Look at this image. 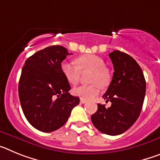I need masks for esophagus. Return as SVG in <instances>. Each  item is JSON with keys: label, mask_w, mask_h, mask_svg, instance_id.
I'll use <instances>...</instances> for the list:
<instances>
[{"label": "esophagus", "mask_w": 160, "mask_h": 160, "mask_svg": "<svg viewBox=\"0 0 160 160\" xmlns=\"http://www.w3.org/2000/svg\"><path fill=\"white\" fill-rule=\"evenodd\" d=\"M80 102H81L82 104H84V103L87 102V101H86L85 99H81V100H80Z\"/></svg>", "instance_id": "1"}]
</instances>
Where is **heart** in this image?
<instances>
[{
    "label": "heart",
    "instance_id": "b5f03b06",
    "mask_svg": "<svg viewBox=\"0 0 160 160\" xmlns=\"http://www.w3.org/2000/svg\"><path fill=\"white\" fill-rule=\"evenodd\" d=\"M76 66L67 62L61 64V70L68 82L76 84L79 81L80 72L90 71L89 85H82L73 89V94L82 99H92L99 94L100 87H107L111 82V73L104 66L102 58L94 54H85L75 59Z\"/></svg>",
    "mask_w": 160,
    "mask_h": 160
}]
</instances>
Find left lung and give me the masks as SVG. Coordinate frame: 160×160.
Masks as SVG:
<instances>
[{
  "label": "left lung",
  "mask_w": 160,
  "mask_h": 160,
  "mask_svg": "<svg viewBox=\"0 0 160 160\" xmlns=\"http://www.w3.org/2000/svg\"><path fill=\"white\" fill-rule=\"evenodd\" d=\"M109 56L114 72L102 98L111 102V106L106 108L105 105L98 104L91 121L101 132L118 135L128 131L139 116L146 93V81L139 65L130 55L114 50Z\"/></svg>",
  "instance_id": "obj_1"
}]
</instances>
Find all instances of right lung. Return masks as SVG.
Masks as SVG:
<instances>
[{
  "label": "right lung",
  "instance_id": "right-lung-1",
  "mask_svg": "<svg viewBox=\"0 0 160 160\" xmlns=\"http://www.w3.org/2000/svg\"><path fill=\"white\" fill-rule=\"evenodd\" d=\"M69 54L63 46H49L29 57L22 68L18 86L21 106L28 122L42 132L62 128L80 102L69 93L70 86L61 70Z\"/></svg>",
  "mask_w": 160,
  "mask_h": 160
}]
</instances>
